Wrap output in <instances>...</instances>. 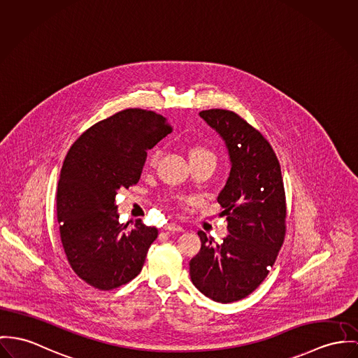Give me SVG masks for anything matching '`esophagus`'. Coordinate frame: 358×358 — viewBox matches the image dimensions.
I'll return each instance as SVG.
<instances>
[{
	"label": "esophagus",
	"mask_w": 358,
	"mask_h": 358,
	"mask_svg": "<svg viewBox=\"0 0 358 358\" xmlns=\"http://www.w3.org/2000/svg\"><path fill=\"white\" fill-rule=\"evenodd\" d=\"M164 229H165L166 231H182L184 230L182 226L176 224V223H169V224H166Z\"/></svg>",
	"instance_id": "1"
}]
</instances>
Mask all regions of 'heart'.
<instances>
[{
	"label": "heart",
	"instance_id": "heart-1",
	"mask_svg": "<svg viewBox=\"0 0 358 358\" xmlns=\"http://www.w3.org/2000/svg\"><path fill=\"white\" fill-rule=\"evenodd\" d=\"M203 158H211V159H215L214 154L204 145H193L189 150V159L191 162L196 161V159H203ZM158 159H159V151L155 150L151 155H150V159H148V164L150 166H155L158 164Z\"/></svg>",
	"mask_w": 358,
	"mask_h": 358
}]
</instances>
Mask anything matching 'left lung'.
<instances>
[{"label":"left lung","mask_w":358,"mask_h":358,"mask_svg":"<svg viewBox=\"0 0 358 358\" xmlns=\"http://www.w3.org/2000/svg\"><path fill=\"white\" fill-rule=\"evenodd\" d=\"M200 117L223 138L230 174L218 194L229 234L201 248L189 262L193 285L217 303L245 299L268 275L286 233V199L275 152L264 136L233 111L211 109Z\"/></svg>","instance_id":"left-lung-1"}]
</instances>
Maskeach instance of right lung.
<instances>
[{
  "mask_svg": "<svg viewBox=\"0 0 358 358\" xmlns=\"http://www.w3.org/2000/svg\"><path fill=\"white\" fill-rule=\"evenodd\" d=\"M171 132L154 111H118L88 128L71 147L57 188L61 243L72 270L95 289L128 283L143 268L158 229L120 223L115 194L138 184L147 151Z\"/></svg>",
  "mask_w": 358,
  "mask_h": 358,
  "instance_id": "obj_1",
  "label": "right lung"
}]
</instances>
